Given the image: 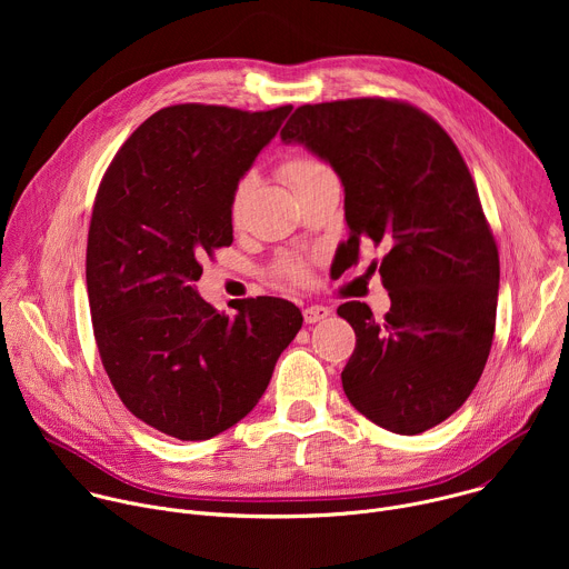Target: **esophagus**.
<instances>
[{
  "mask_svg": "<svg viewBox=\"0 0 569 569\" xmlns=\"http://www.w3.org/2000/svg\"><path fill=\"white\" fill-rule=\"evenodd\" d=\"M329 315H331V308H327V306H308V308H303V321L306 323H317L321 319H327Z\"/></svg>",
  "mask_w": 569,
  "mask_h": 569,
  "instance_id": "obj_1",
  "label": "esophagus"
}]
</instances>
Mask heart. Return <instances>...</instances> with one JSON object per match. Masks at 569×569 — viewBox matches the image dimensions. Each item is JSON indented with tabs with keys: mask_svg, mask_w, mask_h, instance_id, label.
Segmentation results:
<instances>
[{
	"mask_svg": "<svg viewBox=\"0 0 569 569\" xmlns=\"http://www.w3.org/2000/svg\"><path fill=\"white\" fill-rule=\"evenodd\" d=\"M279 173H281V178H283L292 189H299V187H303V184H308V182H312V180H317V178H321V176L331 173V169H329L327 164H323L321 159H317V157H312V154H292V157H288L286 161H281ZM250 184H252L250 178H242V180L236 184L233 193H231L229 216H231L233 222H238V218H240V213H242V204H246V196H248V191H250ZM277 272H279L283 279H288V281L303 283V281L308 279V263H306L303 259H299V257H286V259H281V261L277 263Z\"/></svg>",
	"mask_w": 569,
	"mask_h": 569,
	"instance_id": "b5f03b06",
	"label": "heart"
}]
</instances>
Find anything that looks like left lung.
Returning a JSON list of instances; mask_svg holds the SVG:
<instances>
[{
	"mask_svg": "<svg viewBox=\"0 0 569 569\" xmlns=\"http://www.w3.org/2000/svg\"><path fill=\"white\" fill-rule=\"evenodd\" d=\"M327 159L345 184L351 229L340 248L385 252L391 308L347 301L356 331L342 371L353 408L396 435L426 432L472 393L496 333L500 257L477 187L450 134L423 110L396 99L301 106L281 130Z\"/></svg>",
	"mask_w": 569,
	"mask_h": 569,
	"instance_id": "obj_1",
	"label": "left lung"
}]
</instances>
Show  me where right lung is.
Instances as JSON below:
<instances>
[{
  "label": "right lung",
  "instance_id": "add662e5",
  "mask_svg": "<svg viewBox=\"0 0 569 569\" xmlns=\"http://www.w3.org/2000/svg\"><path fill=\"white\" fill-rule=\"evenodd\" d=\"M290 110L164 108L99 184L86 261L97 347L126 408L169 437L211 439L248 417L301 329L286 299L224 315L193 288L200 259L231 246V193Z\"/></svg>",
  "mask_w": 569,
  "mask_h": 569
}]
</instances>
